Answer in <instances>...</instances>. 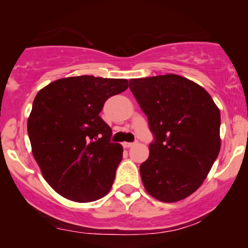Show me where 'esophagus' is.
Masks as SVG:
<instances>
[{
  "label": "esophagus",
  "instance_id": "34e87169",
  "mask_svg": "<svg viewBox=\"0 0 248 248\" xmlns=\"http://www.w3.org/2000/svg\"><path fill=\"white\" fill-rule=\"evenodd\" d=\"M133 145H134V143H132V142H124L123 143L124 148H131V147H133Z\"/></svg>",
  "mask_w": 248,
  "mask_h": 248
}]
</instances>
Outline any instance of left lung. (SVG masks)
<instances>
[{
  "label": "left lung",
  "instance_id": "8db88e82",
  "mask_svg": "<svg viewBox=\"0 0 248 248\" xmlns=\"http://www.w3.org/2000/svg\"><path fill=\"white\" fill-rule=\"evenodd\" d=\"M155 142L140 166L145 191L172 203L193 194L218 157L220 111L204 88L177 74L130 79Z\"/></svg>",
  "mask_w": 248,
  "mask_h": 248
}]
</instances>
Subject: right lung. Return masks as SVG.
<instances>
[{
    "label": "right lung",
    "instance_id": "right-lung-1",
    "mask_svg": "<svg viewBox=\"0 0 248 248\" xmlns=\"http://www.w3.org/2000/svg\"><path fill=\"white\" fill-rule=\"evenodd\" d=\"M128 88L126 79L93 76L53 81L36 94L28 118L33 158L54 191L87 203L110 191L123 147L99 113L108 98Z\"/></svg>",
    "mask_w": 248,
    "mask_h": 248
}]
</instances>
